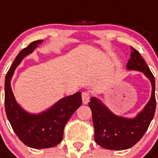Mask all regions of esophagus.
<instances>
[{
  "instance_id": "34e87169",
  "label": "esophagus",
  "mask_w": 158,
  "mask_h": 158,
  "mask_svg": "<svg viewBox=\"0 0 158 158\" xmlns=\"http://www.w3.org/2000/svg\"><path fill=\"white\" fill-rule=\"evenodd\" d=\"M82 102L84 104H88L89 102V94L88 92L82 93Z\"/></svg>"
}]
</instances>
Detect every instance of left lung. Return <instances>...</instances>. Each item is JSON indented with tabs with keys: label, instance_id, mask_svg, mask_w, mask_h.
Wrapping results in <instances>:
<instances>
[{
	"label": "left lung",
	"instance_id": "obj_1",
	"mask_svg": "<svg viewBox=\"0 0 158 158\" xmlns=\"http://www.w3.org/2000/svg\"><path fill=\"white\" fill-rule=\"evenodd\" d=\"M131 49L128 70L143 73L152 84V95L142 111L134 118L116 115L96 97H91L89 106L92 112L95 128V140L99 146L107 150L129 149L142 138L153 119L156 110L155 79L142 56L135 49Z\"/></svg>",
	"mask_w": 158,
	"mask_h": 158
}]
</instances>
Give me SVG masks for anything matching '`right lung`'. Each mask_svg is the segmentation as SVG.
<instances>
[{
    "mask_svg": "<svg viewBox=\"0 0 158 158\" xmlns=\"http://www.w3.org/2000/svg\"><path fill=\"white\" fill-rule=\"evenodd\" d=\"M43 40L30 43L13 61L5 79V109L6 117L19 139L35 149L49 148L58 145L63 138V129L73 113L82 104L81 92L66 96L40 113H30L17 102L11 87L16 68L23 59L31 54Z\"/></svg>",
    "mask_w": 158,
    "mask_h": 158,
    "instance_id": "add662e5",
    "label": "right lung"
}]
</instances>
